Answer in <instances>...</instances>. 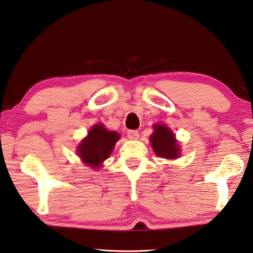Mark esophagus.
<instances>
[{
	"label": "esophagus",
	"instance_id": "obj_1",
	"mask_svg": "<svg viewBox=\"0 0 253 253\" xmlns=\"http://www.w3.org/2000/svg\"><path fill=\"white\" fill-rule=\"evenodd\" d=\"M139 136H140L139 132L135 131V130L127 131V137H128V139H130V140H136V139H139Z\"/></svg>",
	"mask_w": 253,
	"mask_h": 253
}]
</instances>
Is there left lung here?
Returning a JSON list of instances; mask_svg holds the SVG:
<instances>
[{
    "mask_svg": "<svg viewBox=\"0 0 253 253\" xmlns=\"http://www.w3.org/2000/svg\"><path fill=\"white\" fill-rule=\"evenodd\" d=\"M151 144L157 156L168 160L177 159L180 154L178 142L169 126L164 125L154 126L153 134L150 136Z\"/></svg>",
    "mask_w": 253,
    "mask_h": 253,
    "instance_id": "left-lung-1",
    "label": "left lung"
}]
</instances>
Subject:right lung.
I'll return each instance as SVG.
<instances>
[{
    "label": "right lung",
    "mask_w": 253,
    "mask_h": 253,
    "mask_svg": "<svg viewBox=\"0 0 253 253\" xmlns=\"http://www.w3.org/2000/svg\"><path fill=\"white\" fill-rule=\"evenodd\" d=\"M120 135L116 131H109L102 123L90 128L88 135L80 142L77 154L89 168H100L112 153Z\"/></svg>",
    "instance_id": "1"
}]
</instances>
